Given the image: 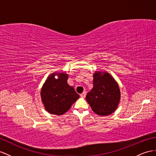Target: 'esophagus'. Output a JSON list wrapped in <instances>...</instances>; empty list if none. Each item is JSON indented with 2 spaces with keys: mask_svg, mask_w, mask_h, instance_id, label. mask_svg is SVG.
<instances>
[{
  "mask_svg": "<svg viewBox=\"0 0 156 156\" xmlns=\"http://www.w3.org/2000/svg\"><path fill=\"white\" fill-rule=\"evenodd\" d=\"M86 91H83V92L82 94H80L81 98H86Z\"/></svg>",
  "mask_w": 156,
  "mask_h": 156,
  "instance_id": "34e87169",
  "label": "esophagus"
}]
</instances>
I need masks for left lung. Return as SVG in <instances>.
<instances>
[{"label":"left lung","instance_id":"obj_1","mask_svg":"<svg viewBox=\"0 0 156 156\" xmlns=\"http://www.w3.org/2000/svg\"><path fill=\"white\" fill-rule=\"evenodd\" d=\"M94 87L86 95V100L96 114L107 116L117 108L121 98L119 86L107 73L103 74L95 72L94 74Z\"/></svg>","mask_w":156,"mask_h":156}]
</instances>
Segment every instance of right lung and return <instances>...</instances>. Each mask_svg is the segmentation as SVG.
I'll return each mask as SVG.
<instances>
[{
	"label": "right lung",
	"instance_id": "right-lung-1",
	"mask_svg": "<svg viewBox=\"0 0 156 156\" xmlns=\"http://www.w3.org/2000/svg\"><path fill=\"white\" fill-rule=\"evenodd\" d=\"M55 75L59 76L58 79L54 78ZM67 80L68 75L65 73H53L43 84L41 97L49 113L57 115L65 113L79 98L74 87L68 84Z\"/></svg>",
	"mask_w": 156,
	"mask_h": 156
}]
</instances>
